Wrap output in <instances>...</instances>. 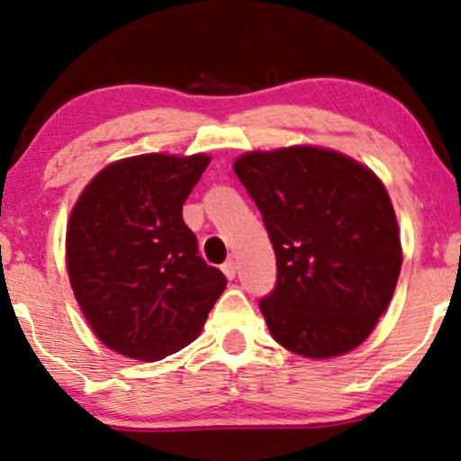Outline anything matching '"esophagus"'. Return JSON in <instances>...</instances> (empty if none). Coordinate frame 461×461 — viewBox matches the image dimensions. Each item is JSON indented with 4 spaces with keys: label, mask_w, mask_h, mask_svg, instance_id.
<instances>
[{
    "label": "esophagus",
    "mask_w": 461,
    "mask_h": 461,
    "mask_svg": "<svg viewBox=\"0 0 461 461\" xmlns=\"http://www.w3.org/2000/svg\"><path fill=\"white\" fill-rule=\"evenodd\" d=\"M221 269H223V274H225V278H227V280H234V278H236L238 266H236V261H234V259L225 261L223 266H221Z\"/></svg>",
    "instance_id": "34e87169"
}]
</instances>
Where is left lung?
<instances>
[{"label": "left lung", "mask_w": 461, "mask_h": 461, "mask_svg": "<svg viewBox=\"0 0 461 461\" xmlns=\"http://www.w3.org/2000/svg\"><path fill=\"white\" fill-rule=\"evenodd\" d=\"M234 173L263 214L276 288L259 308L282 348L335 358L358 348L388 310L402 266L384 183L346 153L316 145L247 151Z\"/></svg>", "instance_id": "left-lung-1"}]
</instances>
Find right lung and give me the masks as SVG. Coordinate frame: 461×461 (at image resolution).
<instances>
[{
    "mask_svg": "<svg viewBox=\"0 0 461 461\" xmlns=\"http://www.w3.org/2000/svg\"><path fill=\"white\" fill-rule=\"evenodd\" d=\"M208 162L206 153L115 159L71 208L67 274L92 333L113 352L143 363L179 352L225 291L181 212Z\"/></svg>",
    "mask_w": 461,
    "mask_h": 461,
    "instance_id": "add662e5",
    "label": "right lung"
}]
</instances>
